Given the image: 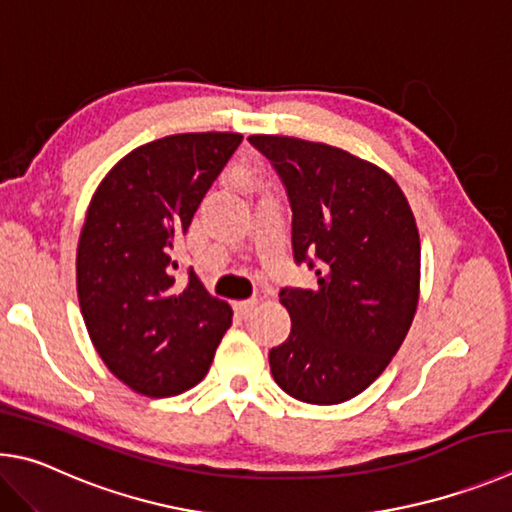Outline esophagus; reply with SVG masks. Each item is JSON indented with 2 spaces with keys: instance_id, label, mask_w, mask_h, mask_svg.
<instances>
[{
  "instance_id": "obj_1",
  "label": "esophagus",
  "mask_w": 512,
  "mask_h": 512,
  "mask_svg": "<svg viewBox=\"0 0 512 512\" xmlns=\"http://www.w3.org/2000/svg\"><path fill=\"white\" fill-rule=\"evenodd\" d=\"M256 306H258V299H242V301L233 303V308H236L238 315H249V312L254 310Z\"/></svg>"
}]
</instances>
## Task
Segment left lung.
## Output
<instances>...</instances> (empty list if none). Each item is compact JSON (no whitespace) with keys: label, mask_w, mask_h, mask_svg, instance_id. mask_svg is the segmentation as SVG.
Listing matches in <instances>:
<instances>
[{"label":"left lung","mask_w":512,"mask_h":512,"mask_svg":"<svg viewBox=\"0 0 512 512\" xmlns=\"http://www.w3.org/2000/svg\"><path fill=\"white\" fill-rule=\"evenodd\" d=\"M249 141L288 188L294 258L317 263L315 288L281 292L292 330L270 351L272 375L292 398L339 405L380 378L414 321V211L387 170L344 148L279 134Z\"/></svg>","instance_id":"left-lung-1"}]
</instances>
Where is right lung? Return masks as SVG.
<instances>
[{
    "label": "right lung",
    "instance_id": "obj_1",
    "mask_svg": "<svg viewBox=\"0 0 512 512\" xmlns=\"http://www.w3.org/2000/svg\"><path fill=\"white\" fill-rule=\"evenodd\" d=\"M238 132H184L116 161L89 200L76 249V290L89 339L114 378L148 398L200 382L231 326L227 301L191 272L177 285L175 247Z\"/></svg>",
    "mask_w": 512,
    "mask_h": 512
}]
</instances>
